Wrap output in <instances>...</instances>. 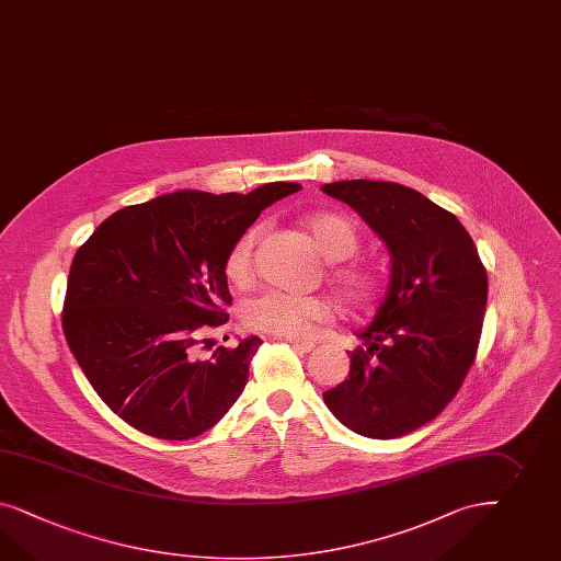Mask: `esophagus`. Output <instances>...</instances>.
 <instances>
[{"label": "esophagus", "instance_id": "1", "mask_svg": "<svg viewBox=\"0 0 561 561\" xmlns=\"http://www.w3.org/2000/svg\"><path fill=\"white\" fill-rule=\"evenodd\" d=\"M291 348H296L298 353H308V351H312L314 348V343L312 341H300V339H286Z\"/></svg>", "mask_w": 561, "mask_h": 561}]
</instances>
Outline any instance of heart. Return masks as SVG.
<instances>
[{"instance_id":"b5f03b06","label":"heart","mask_w":561,"mask_h":561,"mask_svg":"<svg viewBox=\"0 0 561 561\" xmlns=\"http://www.w3.org/2000/svg\"><path fill=\"white\" fill-rule=\"evenodd\" d=\"M302 227L312 237L320 253L333 263L353 257L359 249V237L353 225L333 213L304 216ZM259 228L244 230L225 257V277L234 288H247L253 279V255ZM329 279L345 302L367 308L378 300L381 282L378 273L359 263H343L329 272ZM336 317V304L327 296H291L277 289L263 291L242 304V322L251 331L302 339L314 324Z\"/></svg>"}]
</instances>
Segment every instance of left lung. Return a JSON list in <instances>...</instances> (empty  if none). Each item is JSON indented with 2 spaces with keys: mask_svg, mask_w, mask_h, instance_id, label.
Returning a JSON list of instances; mask_svg holds the SVG:
<instances>
[{
  "mask_svg": "<svg viewBox=\"0 0 561 561\" xmlns=\"http://www.w3.org/2000/svg\"><path fill=\"white\" fill-rule=\"evenodd\" d=\"M348 204L388 244L390 286L348 378L324 404L357 435L396 439L437 419L476 359L488 275L470 232L428 197L392 182L322 185Z\"/></svg>",
  "mask_w": 561,
  "mask_h": 561,
  "instance_id": "1",
  "label": "left lung"
}]
</instances>
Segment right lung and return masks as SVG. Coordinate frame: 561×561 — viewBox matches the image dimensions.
Here are the masks:
<instances>
[{
  "mask_svg": "<svg viewBox=\"0 0 561 561\" xmlns=\"http://www.w3.org/2000/svg\"><path fill=\"white\" fill-rule=\"evenodd\" d=\"M298 190L273 182L247 196L165 194L112 214L77 249L62 333L124 423L157 439H192L237 402L263 341L199 357L202 336L228 322V249L261 210Z\"/></svg>",
  "mask_w": 561,
  "mask_h": 561,
  "instance_id": "right-lung-1",
  "label": "right lung"
}]
</instances>
